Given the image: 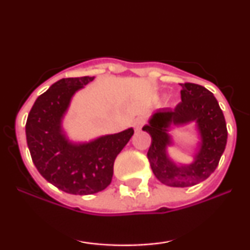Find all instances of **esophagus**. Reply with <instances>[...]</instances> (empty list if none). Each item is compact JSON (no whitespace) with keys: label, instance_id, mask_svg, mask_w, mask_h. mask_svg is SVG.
I'll return each instance as SVG.
<instances>
[{"label":"esophagus","instance_id":"34e87169","mask_svg":"<svg viewBox=\"0 0 250 250\" xmlns=\"http://www.w3.org/2000/svg\"><path fill=\"white\" fill-rule=\"evenodd\" d=\"M145 125V120L143 119H137L136 121L134 122V128L135 130H140L142 128V125Z\"/></svg>","mask_w":250,"mask_h":250}]
</instances>
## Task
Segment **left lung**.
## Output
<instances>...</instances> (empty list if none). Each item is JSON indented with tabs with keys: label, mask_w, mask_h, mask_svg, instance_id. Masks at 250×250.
I'll return each instance as SVG.
<instances>
[{
	"label": "left lung",
	"mask_w": 250,
	"mask_h": 250,
	"mask_svg": "<svg viewBox=\"0 0 250 250\" xmlns=\"http://www.w3.org/2000/svg\"><path fill=\"white\" fill-rule=\"evenodd\" d=\"M181 87L182 102L173 109L157 110L142 128L151 136L147 156L153 173L169 187H191L208 179L219 165L228 136L225 116L213 93L195 83H181ZM190 122H197L201 143L194 162L180 166L167 154V147L171 144L167 129L170 124Z\"/></svg>",
	"instance_id": "obj_1"
}]
</instances>
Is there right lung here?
<instances>
[{"label": "right lung", "instance_id": "add662e5", "mask_svg": "<svg viewBox=\"0 0 250 250\" xmlns=\"http://www.w3.org/2000/svg\"><path fill=\"white\" fill-rule=\"evenodd\" d=\"M93 77H68L37 97L25 123L31 160L39 173L61 190L74 195L102 191L110 185L114 162L134 129L104 135L87 143H73L62 130L71 97Z\"/></svg>", "mask_w": 250, "mask_h": 250}]
</instances>
